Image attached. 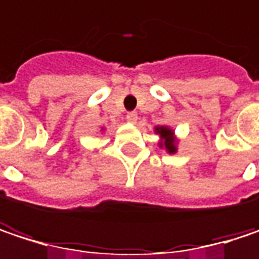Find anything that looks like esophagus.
I'll use <instances>...</instances> for the list:
<instances>
[{
    "label": "esophagus",
    "instance_id": "obj_1",
    "mask_svg": "<svg viewBox=\"0 0 259 259\" xmlns=\"http://www.w3.org/2000/svg\"><path fill=\"white\" fill-rule=\"evenodd\" d=\"M126 118H127V121H129V123L135 124V123L138 121V114H136V112H129V114L126 115Z\"/></svg>",
    "mask_w": 259,
    "mask_h": 259
}]
</instances>
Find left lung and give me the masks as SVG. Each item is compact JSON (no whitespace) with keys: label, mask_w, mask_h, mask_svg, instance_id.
<instances>
[{"label":"left lung","mask_w":259,"mask_h":259,"mask_svg":"<svg viewBox=\"0 0 259 259\" xmlns=\"http://www.w3.org/2000/svg\"><path fill=\"white\" fill-rule=\"evenodd\" d=\"M155 135H158V147L164 150L167 154H177L179 139H178L175 130L169 126H155L154 127Z\"/></svg>","instance_id":"obj_1"}]
</instances>
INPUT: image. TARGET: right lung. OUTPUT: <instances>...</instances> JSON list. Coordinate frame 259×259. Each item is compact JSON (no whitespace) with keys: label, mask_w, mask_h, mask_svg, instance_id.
Wrapping results in <instances>:
<instances>
[{"label":"right lung","mask_w":259,"mask_h":259,"mask_svg":"<svg viewBox=\"0 0 259 259\" xmlns=\"http://www.w3.org/2000/svg\"><path fill=\"white\" fill-rule=\"evenodd\" d=\"M101 132H105V127H102V129H101Z\"/></svg>","instance_id":"right-lung-1"}]
</instances>
